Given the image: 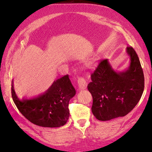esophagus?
<instances>
[{
	"instance_id": "1",
	"label": "esophagus",
	"mask_w": 152,
	"mask_h": 152,
	"mask_svg": "<svg viewBox=\"0 0 152 152\" xmlns=\"http://www.w3.org/2000/svg\"><path fill=\"white\" fill-rule=\"evenodd\" d=\"M77 84H78V88L80 90H84L86 89L88 85L86 80L83 77H80L77 80Z\"/></svg>"
}]
</instances>
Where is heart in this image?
Returning <instances> with one entry per match:
<instances>
[{"mask_svg":"<svg viewBox=\"0 0 152 152\" xmlns=\"http://www.w3.org/2000/svg\"><path fill=\"white\" fill-rule=\"evenodd\" d=\"M94 66H95V62H93V61H91V62H89V63L87 64V66L90 68H93Z\"/></svg>","mask_w":152,"mask_h":152,"instance_id":"heart-1","label":"heart"}]
</instances>
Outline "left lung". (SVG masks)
Masks as SVG:
<instances>
[{
  "label": "left lung",
  "instance_id": "8db88e82",
  "mask_svg": "<svg viewBox=\"0 0 152 152\" xmlns=\"http://www.w3.org/2000/svg\"><path fill=\"white\" fill-rule=\"evenodd\" d=\"M126 53L130 59L127 69L115 70L107 59L91 74V82L88 85L93 97L91 110L101 121L126 115L142 95L145 79L138 55L132 47L126 48Z\"/></svg>",
  "mask_w": 152,
  "mask_h": 152
}]
</instances>
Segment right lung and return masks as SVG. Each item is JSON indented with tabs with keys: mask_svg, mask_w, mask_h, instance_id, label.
<instances>
[{
	"mask_svg": "<svg viewBox=\"0 0 152 152\" xmlns=\"http://www.w3.org/2000/svg\"><path fill=\"white\" fill-rule=\"evenodd\" d=\"M75 93L68 75L54 81L42 94L31 98H18L12 82V97L16 107L29 121L43 127H59L67 122L69 101Z\"/></svg>",
	"mask_w": 152,
	"mask_h": 152,
	"instance_id": "1",
	"label": "right lung"
}]
</instances>
